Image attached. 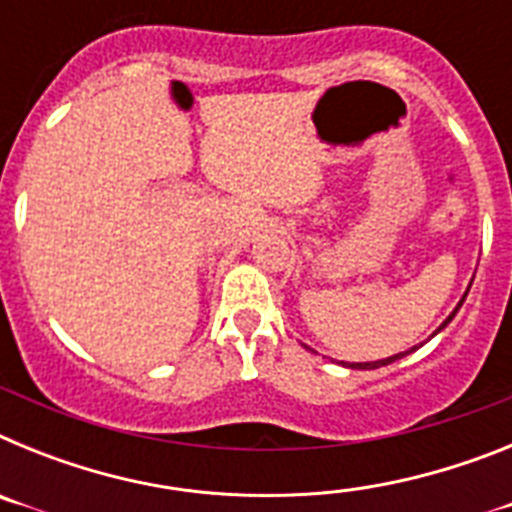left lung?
<instances>
[{
  "mask_svg": "<svg viewBox=\"0 0 512 512\" xmlns=\"http://www.w3.org/2000/svg\"><path fill=\"white\" fill-rule=\"evenodd\" d=\"M467 292H469V289H467ZM467 292H464V297H467ZM464 297H461V300H459V305L454 307V312H451L449 318H446V320H443L441 325H438V330H436V333H441V330L446 328V325H449L451 320H454V315H456V312H459V307L464 305ZM436 333H433V336H436ZM305 348H307V346H305ZM415 348H418V346H413V348H410V351H415ZM410 351H405V354H410ZM405 354L387 356V359H379V361H366V364H346V361H341V364H343V366H348V369H377V366H387V364H392V361L402 359V356H405Z\"/></svg>",
  "mask_w": 512,
  "mask_h": 512,
  "instance_id": "left-lung-1",
  "label": "left lung"
}]
</instances>
